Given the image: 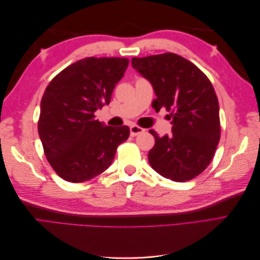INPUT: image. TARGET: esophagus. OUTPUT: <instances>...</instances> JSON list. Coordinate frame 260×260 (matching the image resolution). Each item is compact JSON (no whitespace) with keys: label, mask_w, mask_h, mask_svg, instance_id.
Instances as JSON below:
<instances>
[{"label":"esophagus","mask_w":260,"mask_h":260,"mask_svg":"<svg viewBox=\"0 0 260 260\" xmlns=\"http://www.w3.org/2000/svg\"><path fill=\"white\" fill-rule=\"evenodd\" d=\"M144 131L145 130L143 128H141V127H139V125H136V124H133V125H131V127H130V135L132 137H136L138 135H141V133H143Z\"/></svg>","instance_id":"esophagus-1"}]
</instances>
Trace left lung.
<instances>
[{
	"label": "left lung",
	"instance_id": "8db88e82",
	"mask_svg": "<svg viewBox=\"0 0 260 260\" xmlns=\"http://www.w3.org/2000/svg\"><path fill=\"white\" fill-rule=\"evenodd\" d=\"M132 67L152 84L155 111L171 112V135L155 138L148 152L152 168L176 182L191 180L207 168L220 140L219 103L211 82L190 60L174 53L133 57Z\"/></svg>",
	"mask_w": 260,
	"mask_h": 260
}]
</instances>
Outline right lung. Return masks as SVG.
I'll list each match as a JSON object with an SVG mask.
<instances>
[{
	"mask_svg": "<svg viewBox=\"0 0 260 260\" xmlns=\"http://www.w3.org/2000/svg\"><path fill=\"white\" fill-rule=\"evenodd\" d=\"M128 58L86 57L68 66L50 82L41 100L39 137L56 174L68 182L88 181L105 171L129 127H111L95 113L112 99Z\"/></svg>",
	"mask_w": 260,
	"mask_h": 260,
	"instance_id": "1",
	"label": "right lung"
}]
</instances>
